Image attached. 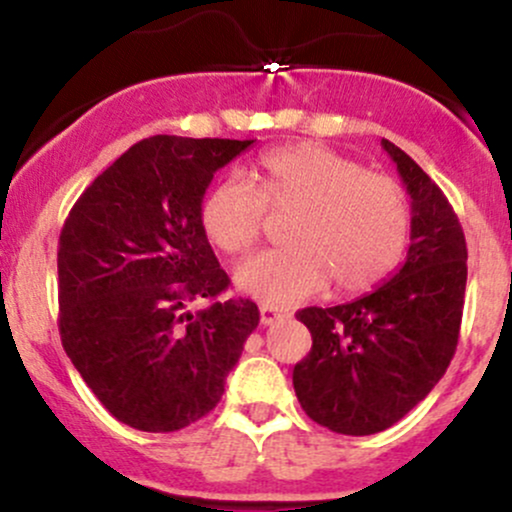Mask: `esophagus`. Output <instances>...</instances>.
Listing matches in <instances>:
<instances>
[{"label": "esophagus", "instance_id": "34e87169", "mask_svg": "<svg viewBox=\"0 0 512 512\" xmlns=\"http://www.w3.org/2000/svg\"><path fill=\"white\" fill-rule=\"evenodd\" d=\"M286 315L284 308H276V305H260V322L262 325H272V322L281 320Z\"/></svg>", "mask_w": 512, "mask_h": 512}]
</instances>
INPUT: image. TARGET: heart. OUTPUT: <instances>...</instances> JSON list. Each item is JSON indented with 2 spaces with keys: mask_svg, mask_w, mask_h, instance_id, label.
I'll return each instance as SVG.
<instances>
[{
  "mask_svg": "<svg viewBox=\"0 0 512 512\" xmlns=\"http://www.w3.org/2000/svg\"><path fill=\"white\" fill-rule=\"evenodd\" d=\"M262 187L223 175L202 202L209 238L228 255L260 240L267 202L301 207L291 248L267 250L236 269L238 289L267 305L303 301L327 281L339 293H361L385 279L407 248L411 211L397 180L320 144L267 151Z\"/></svg>",
  "mask_w": 512,
  "mask_h": 512,
  "instance_id": "heart-1",
  "label": "heart"
}]
</instances>
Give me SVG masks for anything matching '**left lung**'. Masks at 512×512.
Instances as JSON below:
<instances>
[{
  "label": "left lung",
  "mask_w": 512,
  "mask_h": 512,
  "mask_svg": "<svg viewBox=\"0 0 512 512\" xmlns=\"http://www.w3.org/2000/svg\"><path fill=\"white\" fill-rule=\"evenodd\" d=\"M411 197L407 262L373 293L334 308H303L310 354L293 390L315 424L344 436L380 433L448 370L460 337L467 243L448 197L414 158L383 139Z\"/></svg>",
  "instance_id": "obj_1"
}]
</instances>
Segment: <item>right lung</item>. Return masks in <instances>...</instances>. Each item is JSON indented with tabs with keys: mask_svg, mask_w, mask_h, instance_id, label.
<instances>
[{
	"mask_svg": "<svg viewBox=\"0 0 512 512\" xmlns=\"http://www.w3.org/2000/svg\"><path fill=\"white\" fill-rule=\"evenodd\" d=\"M250 144L142 139L86 187L62 226V346L103 407L137 431L173 433L207 416L260 322L250 298L216 301L231 279L202 223L214 173ZM202 297L207 309L186 310Z\"/></svg>",
	"mask_w": 512,
	"mask_h": 512,
	"instance_id": "right-lung-1",
	"label": "right lung"
}]
</instances>
